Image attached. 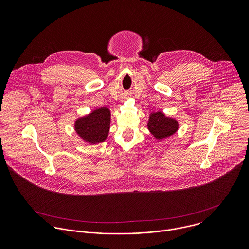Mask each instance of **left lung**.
<instances>
[{"mask_svg": "<svg viewBox=\"0 0 249 249\" xmlns=\"http://www.w3.org/2000/svg\"><path fill=\"white\" fill-rule=\"evenodd\" d=\"M146 125L150 134L158 141L171 137L179 129L178 120L167 117L162 111L151 112Z\"/></svg>", "mask_w": 249, "mask_h": 249, "instance_id": "8db88e82", "label": "left lung"}]
</instances>
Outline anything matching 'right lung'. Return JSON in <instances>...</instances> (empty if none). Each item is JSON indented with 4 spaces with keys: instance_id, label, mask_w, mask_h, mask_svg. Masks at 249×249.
I'll use <instances>...</instances> for the list:
<instances>
[{
    "instance_id": "obj_1",
    "label": "right lung",
    "mask_w": 249,
    "mask_h": 249,
    "mask_svg": "<svg viewBox=\"0 0 249 249\" xmlns=\"http://www.w3.org/2000/svg\"><path fill=\"white\" fill-rule=\"evenodd\" d=\"M111 111L107 107L94 109L89 114L74 121L73 128L77 136L89 144H98L107 140L110 129Z\"/></svg>"
}]
</instances>
